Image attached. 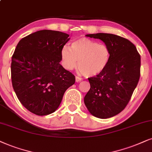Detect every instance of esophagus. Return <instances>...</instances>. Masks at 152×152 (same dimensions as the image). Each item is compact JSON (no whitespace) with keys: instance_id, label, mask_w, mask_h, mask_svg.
I'll use <instances>...</instances> for the list:
<instances>
[{"instance_id":"34e87169","label":"esophagus","mask_w":152,"mask_h":152,"mask_svg":"<svg viewBox=\"0 0 152 152\" xmlns=\"http://www.w3.org/2000/svg\"><path fill=\"white\" fill-rule=\"evenodd\" d=\"M83 80V78H80V77H78V76H76V82H80V81H81V80Z\"/></svg>"}]
</instances>
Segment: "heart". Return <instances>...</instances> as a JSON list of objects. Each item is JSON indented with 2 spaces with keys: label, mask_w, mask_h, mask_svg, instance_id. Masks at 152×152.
<instances>
[{
  "label": "heart",
  "mask_w": 152,
  "mask_h": 152,
  "mask_svg": "<svg viewBox=\"0 0 152 152\" xmlns=\"http://www.w3.org/2000/svg\"><path fill=\"white\" fill-rule=\"evenodd\" d=\"M111 57L108 45L88 38H78L72 43L71 48L64 45L61 50L63 66L67 70H72L78 64V72L86 76H96L102 72L109 64Z\"/></svg>",
  "instance_id": "heart-1"
}]
</instances>
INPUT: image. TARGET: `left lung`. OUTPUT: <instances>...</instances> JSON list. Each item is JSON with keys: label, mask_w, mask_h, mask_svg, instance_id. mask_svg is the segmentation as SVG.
I'll use <instances>...</instances> for the list:
<instances>
[{"label": "left lung", "mask_w": 152, "mask_h": 152, "mask_svg": "<svg viewBox=\"0 0 152 152\" xmlns=\"http://www.w3.org/2000/svg\"><path fill=\"white\" fill-rule=\"evenodd\" d=\"M109 46L111 57L100 74L88 78L90 88L84 97L94 116L107 118L124 110L131 98L140 76V55L129 40L111 34H87Z\"/></svg>", "instance_id": "left-lung-1"}]
</instances>
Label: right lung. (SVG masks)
Returning <instances> with one entry per match:
<instances>
[{
    "label": "right lung",
    "instance_id": "obj_1",
    "mask_svg": "<svg viewBox=\"0 0 152 152\" xmlns=\"http://www.w3.org/2000/svg\"><path fill=\"white\" fill-rule=\"evenodd\" d=\"M61 31L41 30L22 38L12 57L11 78L17 98L38 116L57 110L75 76L59 64L61 50L69 40Z\"/></svg>",
    "mask_w": 152,
    "mask_h": 152
}]
</instances>
